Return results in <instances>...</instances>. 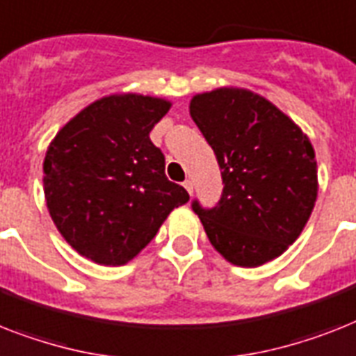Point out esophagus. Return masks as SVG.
<instances>
[{
  "label": "esophagus",
  "mask_w": 356,
  "mask_h": 356,
  "mask_svg": "<svg viewBox=\"0 0 356 356\" xmlns=\"http://www.w3.org/2000/svg\"><path fill=\"white\" fill-rule=\"evenodd\" d=\"M183 186L186 188V192L190 193V195H192V192H193V183H192V181H190V179H186V181H184Z\"/></svg>",
  "instance_id": "obj_1"
}]
</instances>
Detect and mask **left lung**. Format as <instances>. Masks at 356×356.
Wrapping results in <instances>:
<instances>
[{"mask_svg": "<svg viewBox=\"0 0 356 356\" xmlns=\"http://www.w3.org/2000/svg\"><path fill=\"white\" fill-rule=\"evenodd\" d=\"M190 115L212 146L225 184L216 207L192 201L210 243L239 267L282 256L302 234L318 193L307 135L248 89L195 95Z\"/></svg>", "mask_w": 356, "mask_h": 356, "instance_id": "left-lung-1", "label": "left lung"}]
</instances>
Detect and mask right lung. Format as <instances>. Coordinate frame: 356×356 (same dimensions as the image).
I'll use <instances>...</instances> for the list:
<instances>
[{
	"label": "right lung",
	"instance_id": "right-lung-1",
	"mask_svg": "<svg viewBox=\"0 0 356 356\" xmlns=\"http://www.w3.org/2000/svg\"><path fill=\"white\" fill-rule=\"evenodd\" d=\"M164 98L111 95L63 126L43 161V192L65 241L98 265L133 259L190 199L164 173L149 131L168 113Z\"/></svg>",
	"mask_w": 356,
	"mask_h": 356
}]
</instances>
